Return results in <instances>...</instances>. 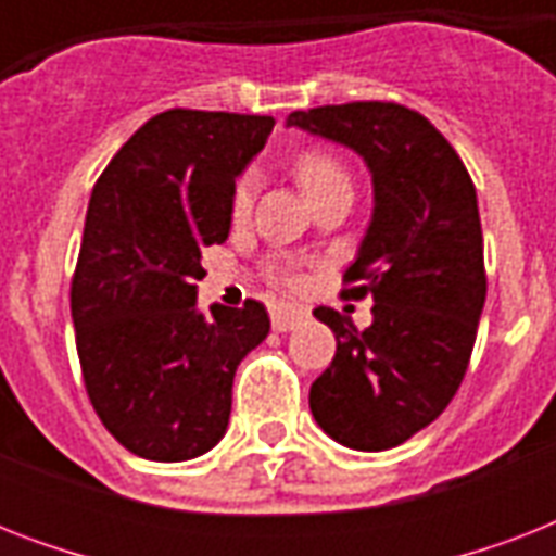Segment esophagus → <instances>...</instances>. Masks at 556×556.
Here are the masks:
<instances>
[{
  "label": "esophagus",
  "instance_id": "esophagus-1",
  "mask_svg": "<svg viewBox=\"0 0 556 556\" xmlns=\"http://www.w3.org/2000/svg\"><path fill=\"white\" fill-rule=\"evenodd\" d=\"M305 320H308V312L300 308V305H274L270 308V326H274V331H291Z\"/></svg>",
  "mask_w": 556,
  "mask_h": 556
}]
</instances>
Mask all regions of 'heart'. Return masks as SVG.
<instances>
[{
	"label": "heart",
	"mask_w": 556,
	"mask_h": 556,
	"mask_svg": "<svg viewBox=\"0 0 556 556\" xmlns=\"http://www.w3.org/2000/svg\"><path fill=\"white\" fill-rule=\"evenodd\" d=\"M294 176L303 187V192L312 201L329 195V192L338 190H352V169L343 159H340L334 150H326V147H312L296 155L294 161ZM253 199H256V173H244L233 187V201H230V213H233L236 222L251 216ZM274 277L291 282L294 274L288 268L286 262H274Z\"/></svg>",
	"instance_id": "1"
}]
</instances>
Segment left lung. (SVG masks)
I'll return each instance as SVG.
<instances>
[{
  "label": "left lung",
  "instance_id": "8db88e82",
  "mask_svg": "<svg viewBox=\"0 0 556 556\" xmlns=\"http://www.w3.org/2000/svg\"><path fill=\"white\" fill-rule=\"evenodd\" d=\"M371 169L375 213L343 296H371V326L314 308L338 338L312 383L314 421L352 450H389L439 418L462 387L488 294L476 187L458 152L415 109L383 100L291 112Z\"/></svg>",
  "mask_w": 556,
  "mask_h": 556
}]
</instances>
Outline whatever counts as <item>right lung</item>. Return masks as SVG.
<instances>
[{
	"mask_svg": "<svg viewBox=\"0 0 556 556\" xmlns=\"http://www.w3.org/2000/svg\"><path fill=\"white\" fill-rule=\"evenodd\" d=\"M274 117L167 109L91 190L72 320L94 413L129 453L185 462L227 430L236 366L268 338L265 305L195 308L201 251L230 233L236 176Z\"/></svg>",
	"mask_w": 556,
	"mask_h": 556,
	"instance_id": "right-lung-1",
	"label": "right lung"
}]
</instances>
